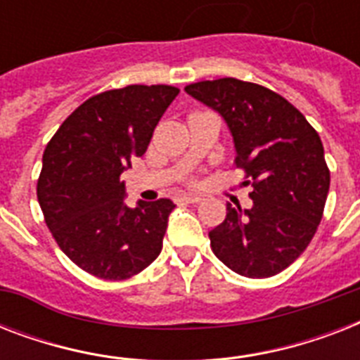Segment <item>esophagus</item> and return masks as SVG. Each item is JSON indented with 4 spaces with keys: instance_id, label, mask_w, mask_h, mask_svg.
Wrapping results in <instances>:
<instances>
[{
    "instance_id": "34e87169",
    "label": "esophagus",
    "mask_w": 360,
    "mask_h": 360,
    "mask_svg": "<svg viewBox=\"0 0 360 360\" xmlns=\"http://www.w3.org/2000/svg\"><path fill=\"white\" fill-rule=\"evenodd\" d=\"M179 202H185V203H198V202H202V198L198 196V194H181L179 198H177Z\"/></svg>"
}]
</instances>
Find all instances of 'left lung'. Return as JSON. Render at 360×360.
<instances>
[{
	"mask_svg": "<svg viewBox=\"0 0 360 360\" xmlns=\"http://www.w3.org/2000/svg\"><path fill=\"white\" fill-rule=\"evenodd\" d=\"M185 91L222 115L252 185V207L228 203L209 231L214 256L240 276H274L307 250L323 217L330 174L319 134L293 104L252 82L205 80Z\"/></svg>",
	"mask_w": 360,
	"mask_h": 360,
	"instance_id": "1",
	"label": "left lung"
}]
</instances>
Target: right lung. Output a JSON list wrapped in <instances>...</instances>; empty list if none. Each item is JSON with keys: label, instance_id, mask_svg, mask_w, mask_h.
Returning a JSON list of instances; mask_svg holds the SVG:
<instances>
[{"label": "right lung", "instance_id": "add662e5", "mask_svg": "<svg viewBox=\"0 0 360 360\" xmlns=\"http://www.w3.org/2000/svg\"><path fill=\"white\" fill-rule=\"evenodd\" d=\"M179 89L127 86L80 104L48 141L37 198L59 248L86 273L124 280L162 250L172 200L124 203L121 174L141 157Z\"/></svg>", "mask_w": 360, "mask_h": 360}]
</instances>
